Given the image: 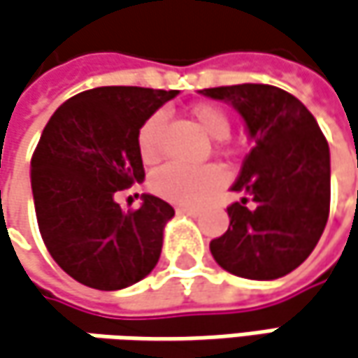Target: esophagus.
I'll return each instance as SVG.
<instances>
[{
    "label": "esophagus",
    "mask_w": 358,
    "mask_h": 358,
    "mask_svg": "<svg viewBox=\"0 0 358 358\" xmlns=\"http://www.w3.org/2000/svg\"><path fill=\"white\" fill-rule=\"evenodd\" d=\"M176 210H178V213H186V215H192V217H196L200 213L199 208H192V206H178Z\"/></svg>",
    "instance_id": "obj_1"
}]
</instances>
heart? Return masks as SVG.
I'll return each mask as SVG.
<instances>
[{
    "label": "heart",
    "instance_id": "1",
    "mask_svg": "<svg viewBox=\"0 0 358 358\" xmlns=\"http://www.w3.org/2000/svg\"><path fill=\"white\" fill-rule=\"evenodd\" d=\"M192 119L202 127L206 136L215 139H224L231 134V119L221 107L210 103L194 105L190 111ZM164 125V115L154 113L150 115L137 131V148L143 162H156L159 156V134ZM222 152H229V148L221 141ZM222 182V172L215 164L204 166H184L178 162H168L159 166L150 178V188L166 200L178 202V204H196L206 196H210Z\"/></svg>",
    "mask_w": 358,
    "mask_h": 358
}]
</instances>
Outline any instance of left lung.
<instances>
[{"instance_id": "1", "label": "left lung", "mask_w": 358, "mask_h": 358, "mask_svg": "<svg viewBox=\"0 0 358 358\" xmlns=\"http://www.w3.org/2000/svg\"><path fill=\"white\" fill-rule=\"evenodd\" d=\"M200 93L231 103L255 141L233 184L245 199L227 206L229 229L210 241V253L233 275L278 280L306 262L324 231L328 141L314 115L284 89L247 83Z\"/></svg>"}]
</instances>
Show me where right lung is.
<instances>
[{
  "label": "right lung",
  "mask_w": 358,
  "mask_h": 358,
  "mask_svg": "<svg viewBox=\"0 0 358 358\" xmlns=\"http://www.w3.org/2000/svg\"><path fill=\"white\" fill-rule=\"evenodd\" d=\"M178 91L99 87L62 103L32 154L38 229L52 259L78 284L113 292L143 280L159 259L166 200L143 194L123 210L115 194L141 182V123Z\"/></svg>",
  "instance_id": "right-lung-1"
}]
</instances>
